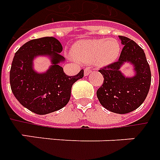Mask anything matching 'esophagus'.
Here are the masks:
<instances>
[{
  "mask_svg": "<svg viewBox=\"0 0 160 160\" xmlns=\"http://www.w3.org/2000/svg\"><path fill=\"white\" fill-rule=\"evenodd\" d=\"M90 72H91V69H89V68H86L84 71V76H88L90 74Z\"/></svg>",
  "mask_w": 160,
  "mask_h": 160,
  "instance_id": "1",
  "label": "esophagus"
}]
</instances>
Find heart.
I'll list each match as a JSON object with an SVG mask.
<instances>
[{
    "label": "heart",
    "instance_id": "b5f03b06",
    "mask_svg": "<svg viewBox=\"0 0 160 160\" xmlns=\"http://www.w3.org/2000/svg\"><path fill=\"white\" fill-rule=\"evenodd\" d=\"M121 51L120 42L114 38L80 40L72 47V53L77 60L97 67L114 63L119 58Z\"/></svg>",
    "mask_w": 160,
    "mask_h": 160
}]
</instances>
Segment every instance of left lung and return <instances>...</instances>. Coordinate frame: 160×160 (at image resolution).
<instances>
[{
  "label": "left lung",
  "mask_w": 160,
  "mask_h": 160,
  "mask_svg": "<svg viewBox=\"0 0 160 160\" xmlns=\"http://www.w3.org/2000/svg\"><path fill=\"white\" fill-rule=\"evenodd\" d=\"M124 47L118 62L98 71L104 82L97 90V97L103 107L116 114L135 110L147 97L151 84V72L143 50L136 42L119 36ZM126 63L133 67L134 75L127 77L121 72Z\"/></svg>",
  "instance_id": "left-lung-1"
}]
</instances>
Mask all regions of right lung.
I'll return each mask as SVG.
<instances>
[{"label": "right lung", "mask_w": 160, "mask_h": 160, "mask_svg": "<svg viewBox=\"0 0 160 160\" xmlns=\"http://www.w3.org/2000/svg\"><path fill=\"white\" fill-rule=\"evenodd\" d=\"M62 45L54 37H44L25 43L15 53L10 71V84L20 104L38 115H46L62 109L71 98L73 83L82 78L83 70L70 77L60 64ZM47 56L52 65L44 73L34 70L33 60Z\"/></svg>", "instance_id": "add662e5"}]
</instances>
